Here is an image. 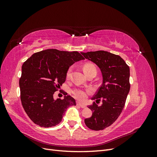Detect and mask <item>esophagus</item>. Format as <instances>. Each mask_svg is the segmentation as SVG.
<instances>
[{
  "label": "esophagus",
  "instance_id": "34e87169",
  "mask_svg": "<svg viewBox=\"0 0 157 157\" xmlns=\"http://www.w3.org/2000/svg\"><path fill=\"white\" fill-rule=\"evenodd\" d=\"M77 104L78 105H79V106H80V107H82V108H85L86 107V105H84V104H83L82 103H81V102H79V101H77Z\"/></svg>",
  "mask_w": 157,
  "mask_h": 157
}]
</instances>
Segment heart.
Masks as SVG:
<instances>
[{
	"label": "heart",
	"mask_w": 157,
	"mask_h": 157,
	"mask_svg": "<svg viewBox=\"0 0 157 157\" xmlns=\"http://www.w3.org/2000/svg\"><path fill=\"white\" fill-rule=\"evenodd\" d=\"M92 69H96V67H95V66L92 63H86L83 67V70H84V72L85 74H86L87 72H88V71H91ZM71 71H72V68L70 67L67 71V78H69L70 77ZM73 94L77 98H78L79 99H81V100H83V99H84L86 98L87 91H86V90H84L82 88H77V89H75L73 90Z\"/></svg>",
	"instance_id": "obj_1"
}]
</instances>
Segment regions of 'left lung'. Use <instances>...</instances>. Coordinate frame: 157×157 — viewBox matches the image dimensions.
Listing matches in <instances>:
<instances>
[{
    "mask_svg": "<svg viewBox=\"0 0 157 157\" xmlns=\"http://www.w3.org/2000/svg\"><path fill=\"white\" fill-rule=\"evenodd\" d=\"M86 59L92 61L101 71L103 82L92 100L96 103L88 106L92 115L85 118V124L93 130H101L111 126L120 116L130 91V68L121 56L106 51L81 52ZM97 103V102H96Z\"/></svg>",
    "mask_w": 157,
    "mask_h": 157,
    "instance_id": "left-lung-1",
    "label": "left lung"
}]
</instances>
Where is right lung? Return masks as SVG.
<instances>
[{"instance_id":"right-lung-1","label":"right lung","mask_w":157,"mask_h":157,"mask_svg":"<svg viewBox=\"0 0 157 157\" xmlns=\"http://www.w3.org/2000/svg\"><path fill=\"white\" fill-rule=\"evenodd\" d=\"M84 59L78 52L48 49L36 52L23 63L20 88L22 106L30 119L41 127L55 126L61 122L67 109L76 105L71 96L54 99L65 82L73 63Z\"/></svg>"}]
</instances>
